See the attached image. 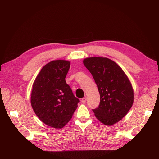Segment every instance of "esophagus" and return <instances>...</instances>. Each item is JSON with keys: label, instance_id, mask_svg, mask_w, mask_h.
<instances>
[{"label": "esophagus", "instance_id": "1", "mask_svg": "<svg viewBox=\"0 0 159 159\" xmlns=\"http://www.w3.org/2000/svg\"><path fill=\"white\" fill-rule=\"evenodd\" d=\"M86 100H87V98H83L82 99H81V103H85Z\"/></svg>", "mask_w": 159, "mask_h": 159}]
</instances>
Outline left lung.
<instances>
[{"label": "left lung", "mask_w": 159, "mask_h": 159, "mask_svg": "<svg viewBox=\"0 0 159 159\" xmlns=\"http://www.w3.org/2000/svg\"><path fill=\"white\" fill-rule=\"evenodd\" d=\"M83 62L92 75L100 95V103L93 111L99 121L112 125L125 116L132 107L131 84L120 66L107 57H88Z\"/></svg>", "instance_id": "obj_1"}]
</instances>
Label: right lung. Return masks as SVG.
Listing matches in <instances>:
<instances>
[{
    "mask_svg": "<svg viewBox=\"0 0 159 159\" xmlns=\"http://www.w3.org/2000/svg\"><path fill=\"white\" fill-rule=\"evenodd\" d=\"M70 67L69 61H52L42 68L32 85L34 111L43 123L56 129L70 121L80 102L65 80Z\"/></svg>",
    "mask_w": 159,
    "mask_h": 159,
    "instance_id": "obj_1",
    "label": "right lung"
}]
</instances>
